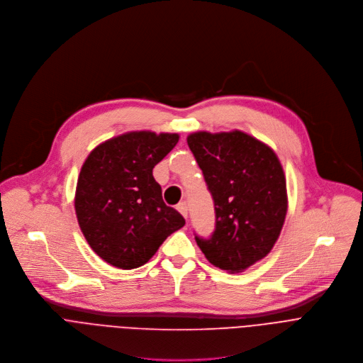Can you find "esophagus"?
<instances>
[{
    "label": "esophagus",
    "instance_id": "esophagus-1",
    "mask_svg": "<svg viewBox=\"0 0 363 363\" xmlns=\"http://www.w3.org/2000/svg\"><path fill=\"white\" fill-rule=\"evenodd\" d=\"M176 208L183 214L184 219H187V216H189V208H187V204H186V203H179Z\"/></svg>",
    "mask_w": 363,
    "mask_h": 363
}]
</instances>
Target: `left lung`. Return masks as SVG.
Returning <instances> with one entry per match:
<instances>
[{"label": "left lung", "mask_w": 363, "mask_h": 363, "mask_svg": "<svg viewBox=\"0 0 363 363\" xmlns=\"http://www.w3.org/2000/svg\"><path fill=\"white\" fill-rule=\"evenodd\" d=\"M189 147L214 201L216 229L194 236L206 259L228 272H242L274 246L287 211L286 179L274 152L257 138L197 131Z\"/></svg>", "instance_id": "8db88e82"}]
</instances>
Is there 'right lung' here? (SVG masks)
Wrapping results in <instances>:
<instances>
[{"mask_svg": "<svg viewBox=\"0 0 363 363\" xmlns=\"http://www.w3.org/2000/svg\"><path fill=\"white\" fill-rule=\"evenodd\" d=\"M177 141L176 133L130 131L101 143L86 159L74 199L77 220L90 247L111 266H143L184 226L153 177Z\"/></svg>", "mask_w": 363, "mask_h": 363, "instance_id": "add662e5", "label": "right lung"}]
</instances>
